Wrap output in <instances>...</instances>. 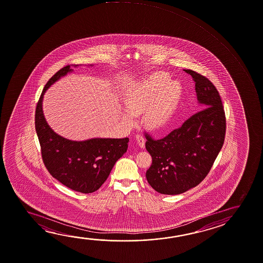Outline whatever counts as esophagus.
I'll list each match as a JSON object with an SVG mask.
<instances>
[{"instance_id": "34e87169", "label": "esophagus", "mask_w": 263, "mask_h": 263, "mask_svg": "<svg viewBox=\"0 0 263 263\" xmlns=\"http://www.w3.org/2000/svg\"><path fill=\"white\" fill-rule=\"evenodd\" d=\"M136 140H137L138 146H140L141 148L145 147V138H143L141 135H137L136 136Z\"/></svg>"}]
</instances>
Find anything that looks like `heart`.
Segmentation results:
<instances>
[{
  "instance_id": "heart-1",
  "label": "heart",
  "mask_w": 263,
  "mask_h": 263,
  "mask_svg": "<svg viewBox=\"0 0 263 263\" xmlns=\"http://www.w3.org/2000/svg\"><path fill=\"white\" fill-rule=\"evenodd\" d=\"M181 95V88L176 82H170L167 74H151L135 82L125 95L128 112L123 115L127 125L136 122L134 116L145 111L144 122L151 129H159L168 123Z\"/></svg>"
}]
</instances>
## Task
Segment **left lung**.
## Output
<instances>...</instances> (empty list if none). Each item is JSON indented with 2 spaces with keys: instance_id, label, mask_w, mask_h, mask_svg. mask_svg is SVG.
Returning a JSON list of instances; mask_svg holds the SVG:
<instances>
[{
  "instance_id": "obj_1",
  "label": "left lung",
  "mask_w": 263,
  "mask_h": 263,
  "mask_svg": "<svg viewBox=\"0 0 263 263\" xmlns=\"http://www.w3.org/2000/svg\"><path fill=\"white\" fill-rule=\"evenodd\" d=\"M195 82L201 109L161 139L146 134L152 157L147 182L161 194H180L198 185L210 172L224 141L226 116L219 92L206 77L183 69Z\"/></svg>"
}]
</instances>
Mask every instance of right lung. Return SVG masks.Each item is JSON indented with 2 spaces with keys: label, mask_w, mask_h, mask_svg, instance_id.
<instances>
[{
  "label": "right lung",
  "mask_w": 263,
  "mask_h": 263,
  "mask_svg": "<svg viewBox=\"0 0 263 263\" xmlns=\"http://www.w3.org/2000/svg\"><path fill=\"white\" fill-rule=\"evenodd\" d=\"M78 65H74L77 67ZM72 71L68 65L54 74L44 87L35 109V131L44 164L56 180L69 189L90 194L106 181L114 165L125 154L129 138H91L72 141L55 133L44 117V93L54 82Z\"/></svg>",
  "instance_id": "1"
}]
</instances>
